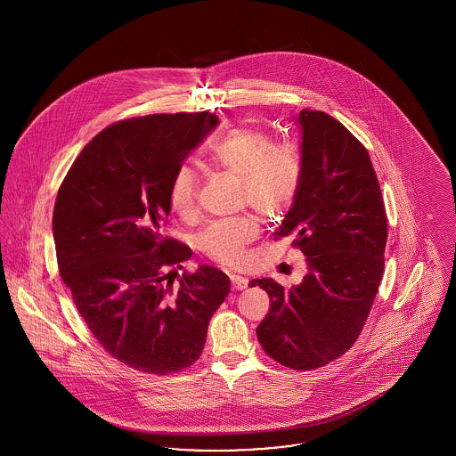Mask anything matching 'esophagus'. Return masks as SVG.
<instances>
[{
    "instance_id": "34e87169",
    "label": "esophagus",
    "mask_w": 456,
    "mask_h": 456,
    "mask_svg": "<svg viewBox=\"0 0 456 456\" xmlns=\"http://www.w3.org/2000/svg\"><path fill=\"white\" fill-rule=\"evenodd\" d=\"M231 283H232L234 290H242L248 287V279L236 275V273H231Z\"/></svg>"
}]
</instances>
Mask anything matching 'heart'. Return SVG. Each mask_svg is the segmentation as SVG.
I'll return each mask as SVG.
<instances>
[{
	"label": "heart",
	"instance_id": "heart-1",
	"mask_svg": "<svg viewBox=\"0 0 456 456\" xmlns=\"http://www.w3.org/2000/svg\"><path fill=\"white\" fill-rule=\"evenodd\" d=\"M212 162L240 177L242 198L265 216L285 210L299 190L303 155L294 142H273L268 131L240 125L212 145ZM198 174L191 164H181L169 188L174 212L190 216L195 210ZM260 232L258 220L240 217L207 225L196 238L198 249L218 263L232 265L242 258L246 244Z\"/></svg>",
	"mask_w": 456,
	"mask_h": 456
}]
</instances>
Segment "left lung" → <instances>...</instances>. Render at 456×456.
Listing matches in <instances>:
<instances>
[{"mask_svg": "<svg viewBox=\"0 0 456 456\" xmlns=\"http://www.w3.org/2000/svg\"><path fill=\"white\" fill-rule=\"evenodd\" d=\"M303 177L275 236L294 238L307 273L285 289L253 281L270 296L256 328L263 350L307 370L344 355L361 335L385 268L388 222L366 147L323 110L303 109Z\"/></svg>", "mask_w": 456, "mask_h": 456, "instance_id": "8db88e82", "label": "left lung"}]
</instances>
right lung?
Masks as SVG:
<instances>
[{"label": "right lung", "mask_w": 456, "mask_h": 456, "mask_svg": "<svg viewBox=\"0 0 456 456\" xmlns=\"http://www.w3.org/2000/svg\"><path fill=\"white\" fill-rule=\"evenodd\" d=\"M217 125L210 112L114 123L77 157L54 203L56 258L73 303L104 350L142 372L190 368L231 290L210 265L179 275L191 249L162 236L174 174Z\"/></svg>", "instance_id": "1"}]
</instances>
